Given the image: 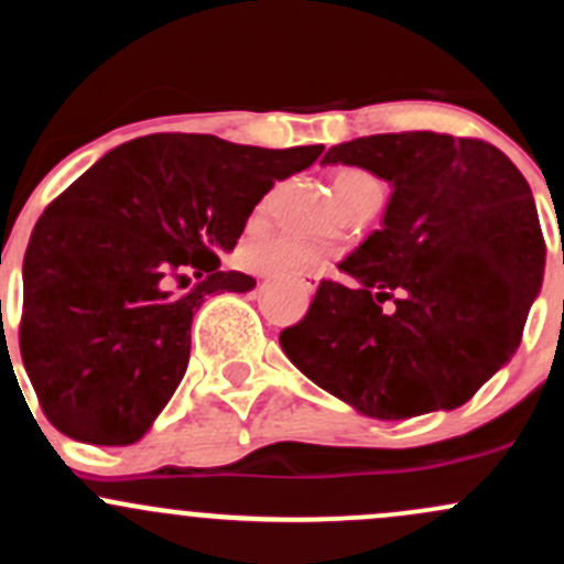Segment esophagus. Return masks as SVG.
<instances>
[{
	"label": "esophagus",
	"mask_w": 564,
	"mask_h": 564,
	"mask_svg": "<svg viewBox=\"0 0 564 564\" xmlns=\"http://www.w3.org/2000/svg\"><path fill=\"white\" fill-rule=\"evenodd\" d=\"M301 290H304V293H314V290H317V280H314V276L301 280Z\"/></svg>",
	"instance_id": "1"
}]
</instances>
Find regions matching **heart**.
<instances>
[{
    "mask_svg": "<svg viewBox=\"0 0 564 564\" xmlns=\"http://www.w3.org/2000/svg\"><path fill=\"white\" fill-rule=\"evenodd\" d=\"M333 187L344 207L355 204L366 193L381 191L379 180L362 169H341L333 174ZM269 212V198L258 202L256 217ZM241 263L258 274L274 276V280H293V276L314 271L323 263V250L306 245V241L293 239V236H271V239H250L241 247Z\"/></svg>",
    "mask_w": 564,
    "mask_h": 564,
    "instance_id": "b5f03b06",
    "label": "heart"
}]
</instances>
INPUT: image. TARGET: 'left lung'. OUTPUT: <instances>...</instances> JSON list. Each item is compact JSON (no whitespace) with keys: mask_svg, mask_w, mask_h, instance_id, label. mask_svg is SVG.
<instances>
[{"mask_svg":"<svg viewBox=\"0 0 564 564\" xmlns=\"http://www.w3.org/2000/svg\"><path fill=\"white\" fill-rule=\"evenodd\" d=\"M323 163L366 169L392 196L379 231L338 263L347 282H319L280 333L284 355L373 420L457 409L517 352L541 290L530 185L495 144L435 131L360 137Z\"/></svg>","mask_w":564,"mask_h":564,"instance_id":"left-lung-1","label":"left lung"}]
</instances>
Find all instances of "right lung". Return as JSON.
<instances>
[{
	"label": "right lung",
	"mask_w": 564,
	"mask_h": 564,
	"mask_svg": "<svg viewBox=\"0 0 564 564\" xmlns=\"http://www.w3.org/2000/svg\"><path fill=\"white\" fill-rule=\"evenodd\" d=\"M323 150L139 137L42 212L23 258L21 357L53 427L96 446L148 433L185 377L193 314L209 295L256 288L220 271V252L276 180ZM185 270L197 284L174 294Z\"/></svg>",
	"instance_id": "add662e5"
}]
</instances>
